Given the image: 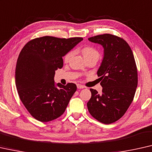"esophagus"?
Segmentation results:
<instances>
[{"label":"esophagus","mask_w":152,"mask_h":152,"mask_svg":"<svg viewBox=\"0 0 152 152\" xmlns=\"http://www.w3.org/2000/svg\"><path fill=\"white\" fill-rule=\"evenodd\" d=\"M77 88H78V89H84V88H85V87H84V86L82 85L78 84V85H77Z\"/></svg>","instance_id":"esophagus-1"}]
</instances>
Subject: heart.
<instances>
[{"mask_svg":"<svg viewBox=\"0 0 152 152\" xmlns=\"http://www.w3.org/2000/svg\"><path fill=\"white\" fill-rule=\"evenodd\" d=\"M82 53L86 59H87V58H91V57H93V56H96V57L99 58V52L95 48L91 47V46H87V47L83 48L82 50ZM72 54H73V52L72 51H70L68 53L65 54V56H64L65 62L68 61L70 59V58L72 57Z\"/></svg>","mask_w":152,"mask_h":152,"instance_id":"obj_1","label":"heart"}]
</instances>
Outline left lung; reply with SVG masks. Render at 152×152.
I'll return each mask as SVG.
<instances>
[{
	"instance_id": "1",
	"label": "left lung",
	"mask_w": 152,
	"mask_h": 152,
	"mask_svg": "<svg viewBox=\"0 0 152 152\" xmlns=\"http://www.w3.org/2000/svg\"><path fill=\"white\" fill-rule=\"evenodd\" d=\"M88 39L101 44L104 53L97 72L102 94L90 89L88 110L101 123H114L123 117L134 99L138 85L134 54L128 43L118 36L103 34Z\"/></svg>"
}]
</instances>
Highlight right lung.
Instances as JSON below:
<instances>
[{"mask_svg":"<svg viewBox=\"0 0 152 152\" xmlns=\"http://www.w3.org/2000/svg\"><path fill=\"white\" fill-rule=\"evenodd\" d=\"M82 37L44 36L29 41L22 49L15 67V85L20 100L34 118L42 122L63 114L76 85H55V71L62 68L63 56Z\"/></svg>","mask_w":152,"mask_h":152,"instance_id":"right-lung-1","label":"right lung"}]
</instances>
